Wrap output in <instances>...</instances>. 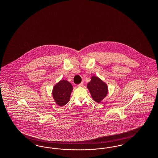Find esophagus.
I'll return each instance as SVG.
<instances>
[{"mask_svg":"<svg viewBox=\"0 0 158 158\" xmlns=\"http://www.w3.org/2000/svg\"><path fill=\"white\" fill-rule=\"evenodd\" d=\"M83 86V82H81L80 84L77 85V86H78L79 87H82Z\"/></svg>","mask_w":158,"mask_h":158,"instance_id":"esophagus-1","label":"esophagus"}]
</instances>
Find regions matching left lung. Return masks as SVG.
Masks as SVG:
<instances>
[{
	"instance_id": "8db88e82",
	"label": "left lung",
	"mask_w": 158,
	"mask_h": 158,
	"mask_svg": "<svg viewBox=\"0 0 158 158\" xmlns=\"http://www.w3.org/2000/svg\"><path fill=\"white\" fill-rule=\"evenodd\" d=\"M87 87L93 99L98 103L105 98L108 92L106 84L97 77H91V81L88 83Z\"/></svg>"
}]
</instances>
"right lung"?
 Masks as SVG:
<instances>
[{
	"mask_svg": "<svg viewBox=\"0 0 158 158\" xmlns=\"http://www.w3.org/2000/svg\"><path fill=\"white\" fill-rule=\"evenodd\" d=\"M73 87L71 83L61 80L54 86L52 94L54 100L57 105L62 106L69 102Z\"/></svg>",
	"mask_w": 158,
	"mask_h": 158,
	"instance_id": "right-lung-1",
	"label": "right lung"
}]
</instances>
